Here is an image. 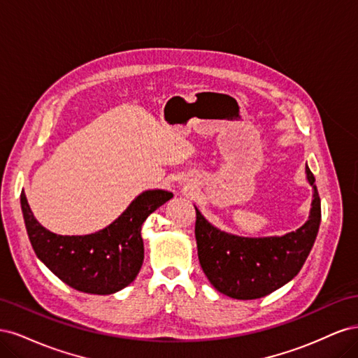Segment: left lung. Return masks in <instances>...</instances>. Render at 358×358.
Listing matches in <instances>:
<instances>
[{
    "mask_svg": "<svg viewBox=\"0 0 358 358\" xmlns=\"http://www.w3.org/2000/svg\"><path fill=\"white\" fill-rule=\"evenodd\" d=\"M313 187L309 221L282 237H239L216 230L196 209V241L204 275L222 294L237 300L264 297L285 285L305 264L321 222V200Z\"/></svg>",
    "mask_w": 358,
    "mask_h": 358,
    "instance_id": "1",
    "label": "left lung"
}]
</instances>
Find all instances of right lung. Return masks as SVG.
I'll list each match as a JSON object with an SVG mask.
<instances>
[{"mask_svg":"<svg viewBox=\"0 0 358 358\" xmlns=\"http://www.w3.org/2000/svg\"><path fill=\"white\" fill-rule=\"evenodd\" d=\"M173 197L146 191L107 229L88 236H59L41 227L20 194L29 242L52 273L71 288L88 294H112L136 279L143 263L142 225L148 216Z\"/></svg>","mask_w":358,"mask_h":358,"instance_id":"add662e5","label":"right lung"}]
</instances>
